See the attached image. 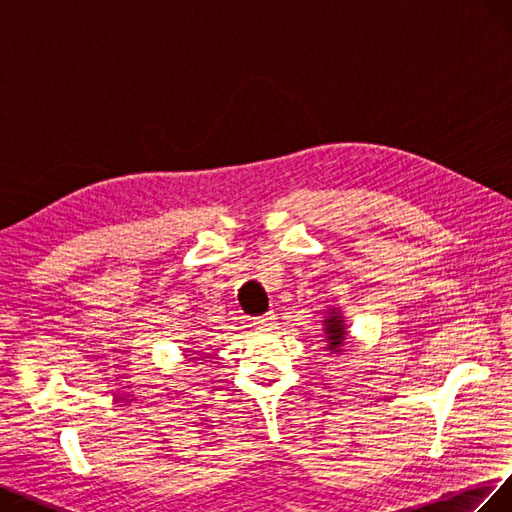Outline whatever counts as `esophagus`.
Returning <instances> with one entry per match:
<instances>
[{
	"instance_id": "1",
	"label": "esophagus",
	"mask_w": 512,
	"mask_h": 512,
	"mask_svg": "<svg viewBox=\"0 0 512 512\" xmlns=\"http://www.w3.org/2000/svg\"><path fill=\"white\" fill-rule=\"evenodd\" d=\"M273 322H275V314H273V312H267V314H262V316H256V318H254L256 327H271Z\"/></svg>"
}]
</instances>
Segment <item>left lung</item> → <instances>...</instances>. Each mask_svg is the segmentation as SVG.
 Here are the masks:
<instances>
[{"label": "left lung", "mask_w": 512, "mask_h": 512, "mask_svg": "<svg viewBox=\"0 0 512 512\" xmlns=\"http://www.w3.org/2000/svg\"><path fill=\"white\" fill-rule=\"evenodd\" d=\"M324 327H327V335H329V348L339 352V348H342L344 344V335H346V327L342 318H339L337 314L335 316H329L327 320H324Z\"/></svg>", "instance_id": "obj_1"}]
</instances>
